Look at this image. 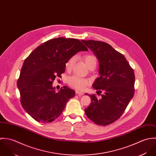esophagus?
<instances>
[{
    "label": "esophagus",
    "instance_id": "obj_1",
    "mask_svg": "<svg viewBox=\"0 0 156 156\" xmlns=\"http://www.w3.org/2000/svg\"><path fill=\"white\" fill-rule=\"evenodd\" d=\"M76 94L77 95H80V96H81V95H83L84 94V93H83V92H81V91H79V90H76Z\"/></svg>",
    "mask_w": 156,
    "mask_h": 156
}]
</instances>
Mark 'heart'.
Instances as JSON below:
<instances>
[{
	"mask_svg": "<svg viewBox=\"0 0 156 156\" xmlns=\"http://www.w3.org/2000/svg\"><path fill=\"white\" fill-rule=\"evenodd\" d=\"M83 59L88 68L91 69L95 68L97 65V58L95 56L92 55H87L83 57ZM76 61V58L73 56L70 58L66 64V67L68 71H70L73 67L74 62ZM69 85L79 90H82L85 89L88 86L90 85V81L88 79L82 78L77 76H73L69 78L68 79Z\"/></svg>",
	"mask_w": 156,
	"mask_h": 156,
	"instance_id": "b5f03b06",
	"label": "heart"
}]
</instances>
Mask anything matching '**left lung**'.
Instances as JSON below:
<instances>
[{
    "label": "left lung",
    "instance_id": "1",
    "mask_svg": "<svg viewBox=\"0 0 156 156\" xmlns=\"http://www.w3.org/2000/svg\"><path fill=\"white\" fill-rule=\"evenodd\" d=\"M94 53L99 62L100 77L92 87L97 93L103 92L98 99L88 95L91 103L85 112L89 119L99 126H106L122 115L133 97L135 76L133 69L124 56L111 45L99 41L82 40Z\"/></svg>",
    "mask_w": 156,
    "mask_h": 156
}]
</instances>
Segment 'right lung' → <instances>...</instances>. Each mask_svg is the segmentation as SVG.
<instances>
[{
	"label": "right lung",
	"instance_id": "obj_1",
	"mask_svg": "<svg viewBox=\"0 0 156 156\" xmlns=\"http://www.w3.org/2000/svg\"><path fill=\"white\" fill-rule=\"evenodd\" d=\"M88 50L77 39L60 37L39 45L24 60L17 87L23 109L35 120L48 123L62 113L75 92L66 86L56 92L53 80L65 72L70 58Z\"/></svg>",
	"mask_w": 156,
	"mask_h": 156
}]
</instances>
